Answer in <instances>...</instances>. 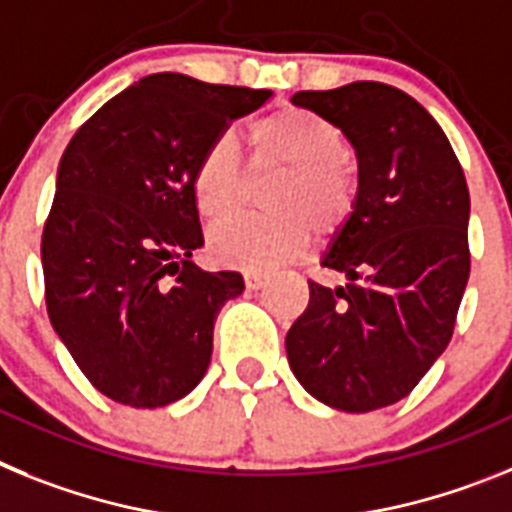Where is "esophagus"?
Listing matches in <instances>:
<instances>
[{
    "label": "esophagus",
    "instance_id": "obj_1",
    "mask_svg": "<svg viewBox=\"0 0 512 512\" xmlns=\"http://www.w3.org/2000/svg\"><path fill=\"white\" fill-rule=\"evenodd\" d=\"M244 283L250 291H260L265 283H268V273H260V270H250V273H244Z\"/></svg>",
    "mask_w": 512,
    "mask_h": 512
}]
</instances>
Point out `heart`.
<instances>
[{"label":"heart","instance_id":"b5f03b06","mask_svg":"<svg viewBox=\"0 0 512 512\" xmlns=\"http://www.w3.org/2000/svg\"><path fill=\"white\" fill-rule=\"evenodd\" d=\"M252 170L283 172L270 190L268 219H239L208 237V250L221 265L268 270L299 255L317 237H332L355 211L358 182L345 162L348 144L340 128L306 108H281L252 118L247 126ZM193 201L203 219H231L247 198V172L229 136H219L195 162Z\"/></svg>","mask_w":512,"mask_h":512}]
</instances>
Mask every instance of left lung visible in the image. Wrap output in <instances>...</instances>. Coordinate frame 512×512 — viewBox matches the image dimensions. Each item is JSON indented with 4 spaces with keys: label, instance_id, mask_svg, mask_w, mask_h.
<instances>
[{
    "label": "left lung",
    "instance_id": "obj_1",
    "mask_svg": "<svg viewBox=\"0 0 512 512\" xmlns=\"http://www.w3.org/2000/svg\"><path fill=\"white\" fill-rule=\"evenodd\" d=\"M293 105L335 123L358 159V198L309 306L286 335L293 376L342 412L399 402L453 335L469 281V188L443 128L407 92L381 82L296 92Z\"/></svg>",
    "mask_w": 512,
    "mask_h": 512
}]
</instances>
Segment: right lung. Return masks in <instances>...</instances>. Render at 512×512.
<instances>
[{
  "label": "right lung",
  "mask_w": 512,
  "mask_h": 512,
  "mask_svg": "<svg viewBox=\"0 0 512 512\" xmlns=\"http://www.w3.org/2000/svg\"><path fill=\"white\" fill-rule=\"evenodd\" d=\"M270 90L151 74L108 100L66 146L41 257L53 330L97 391L164 407L201 384L234 270L195 265L203 247L193 170Z\"/></svg>",
  "instance_id": "1"
}]
</instances>
